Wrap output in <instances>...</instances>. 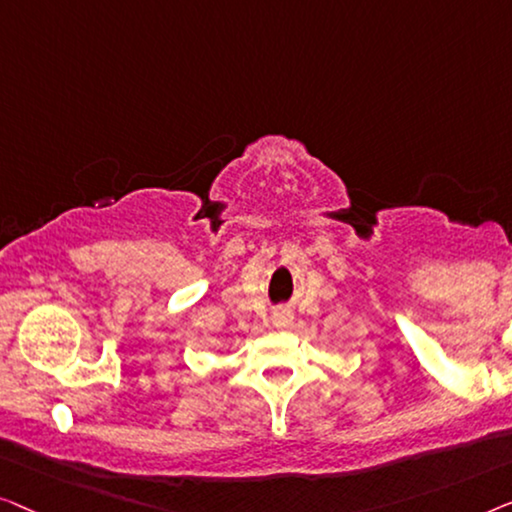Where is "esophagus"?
Masks as SVG:
<instances>
[{
	"mask_svg": "<svg viewBox=\"0 0 512 512\" xmlns=\"http://www.w3.org/2000/svg\"><path fill=\"white\" fill-rule=\"evenodd\" d=\"M292 318H294V315H292L290 308H276V311H273V325H276L278 329L290 327Z\"/></svg>",
	"mask_w": 512,
	"mask_h": 512,
	"instance_id": "1",
	"label": "esophagus"
}]
</instances>
